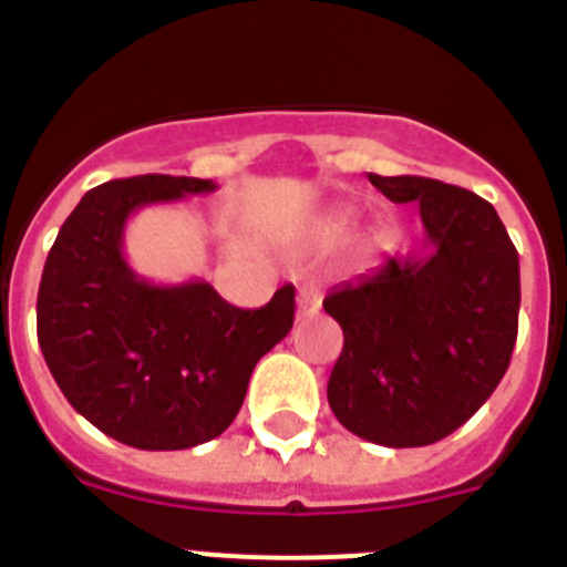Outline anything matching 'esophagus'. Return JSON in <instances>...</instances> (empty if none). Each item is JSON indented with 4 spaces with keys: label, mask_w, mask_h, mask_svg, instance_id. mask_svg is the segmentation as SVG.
Returning <instances> with one entry per match:
<instances>
[{
    "label": "esophagus",
    "mask_w": 567,
    "mask_h": 567,
    "mask_svg": "<svg viewBox=\"0 0 567 567\" xmlns=\"http://www.w3.org/2000/svg\"><path fill=\"white\" fill-rule=\"evenodd\" d=\"M320 289L315 284H303L298 289V318H312L320 312Z\"/></svg>",
    "instance_id": "34e87169"
}]
</instances>
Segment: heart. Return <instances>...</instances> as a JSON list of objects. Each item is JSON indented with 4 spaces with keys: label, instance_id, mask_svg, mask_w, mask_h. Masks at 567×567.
<instances>
[{
    "label": "heart",
    "instance_id": "obj_1",
    "mask_svg": "<svg viewBox=\"0 0 567 567\" xmlns=\"http://www.w3.org/2000/svg\"><path fill=\"white\" fill-rule=\"evenodd\" d=\"M349 227H352V224H349V218H346V215H340V218H334V221L329 224V235H346L349 233Z\"/></svg>",
    "mask_w": 567,
    "mask_h": 567
}]
</instances>
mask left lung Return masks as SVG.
<instances>
[{"instance_id": "8db88e82", "label": "left lung", "mask_w": 567, "mask_h": 567, "mask_svg": "<svg viewBox=\"0 0 567 567\" xmlns=\"http://www.w3.org/2000/svg\"><path fill=\"white\" fill-rule=\"evenodd\" d=\"M394 204L417 202L423 244L323 298L343 329L327 398L358 437L389 449L457 432L503 380L517 343L519 255L497 209L454 184L374 175Z\"/></svg>"}]
</instances>
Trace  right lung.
I'll list each match as a JSON object with an SVG mask.
<instances>
[{
  "instance_id": "obj_1",
  "label": "right lung",
  "mask_w": 567,
  "mask_h": 567,
  "mask_svg": "<svg viewBox=\"0 0 567 567\" xmlns=\"http://www.w3.org/2000/svg\"><path fill=\"white\" fill-rule=\"evenodd\" d=\"M184 175H135L90 189L44 260L37 329L68 403L144 452L193 449L227 432L252 369L295 320V287L238 309L207 280L153 284L124 258L130 215L215 193Z\"/></svg>"
}]
</instances>
